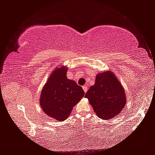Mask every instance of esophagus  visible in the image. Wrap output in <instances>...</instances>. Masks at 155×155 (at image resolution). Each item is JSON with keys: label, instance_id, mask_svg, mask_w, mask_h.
Instances as JSON below:
<instances>
[{"label": "esophagus", "instance_id": "1", "mask_svg": "<svg viewBox=\"0 0 155 155\" xmlns=\"http://www.w3.org/2000/svg\"><path fill=\"white\" fill-rule=\"evenodd\" d=\"M83 89H84V91L85 92H86L87 91V85H84L83 86Z\"/></svg>", "mask_w": 155, "mask_h": 155}]
</instances>
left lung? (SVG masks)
<instances>
[{"mask_svg": "<svg viewBox=\"0 0 155 155\" xmlns=\"http://www.w3.org/2000/svg\"><path fill=\"white\" fill-rule=\"evenodd\" d=\"M85 97L97 115L104 120L118 115L127 102L124 87L111 71L97 74L95 84L90 87Z\"/></svg>", "mask_w": 155, "mask_h": 155, "instance_id": "obj_1", "label": "left lung"}]
</instances>
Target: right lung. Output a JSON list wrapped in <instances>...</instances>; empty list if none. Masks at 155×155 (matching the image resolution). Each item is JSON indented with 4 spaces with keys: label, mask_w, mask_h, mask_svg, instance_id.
<instances>
[{
    "label": "right lung",
    "mask_w": 155,
    "mask_h": 155,
    "mask_svg": "<svg viewBox=\"0 0 155 155\" xmlns=\"http://www.w3.org/2000/svg\"><path fill=\"white\" fill-rule=\"evenodd\" d=\"M67 70L63 66L54 70L41 90L40 99L43 111L60 121L68 118L73 107L84 96L82 87L67 78Z\"/></svg>",
    "instance_id": "obj_1"
}]
</instances>
